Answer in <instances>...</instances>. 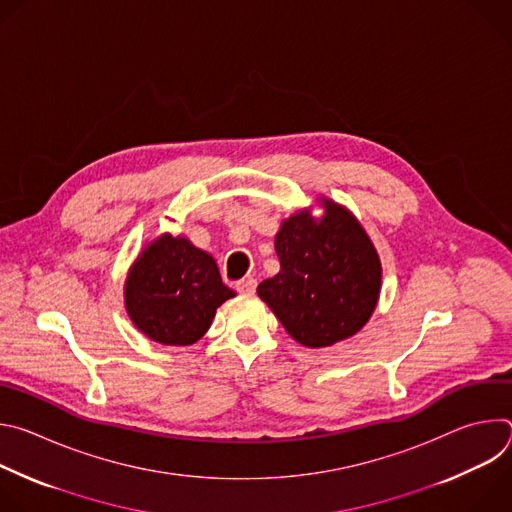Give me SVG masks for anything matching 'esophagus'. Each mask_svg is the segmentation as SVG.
Wrapping results in <instances>:
<instances>
[{
    "mask_svg": "<svg viewBox=\"0 0 512 512\" xmlns=\"http://www.w3.org/2000/svg\"><path fill=\"white\" fill-rule=\"evenodd\" d=\"M255 289H257V279H253V277H245V279L237 281V291H239V294L251 296V294H255Z\"/></svg>",
    "mask_w": 512,
    "mask_h": 512,
    "instance_id": "34e87169",
    "label": "esophagus"
}]
</instances>
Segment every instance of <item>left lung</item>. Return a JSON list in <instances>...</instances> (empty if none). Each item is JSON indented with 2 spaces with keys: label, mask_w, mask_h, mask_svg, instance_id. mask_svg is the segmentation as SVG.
<instances>
[{
  "label": "left lung",
  "mask_w": 512,
  "mask_h": 512,
  "mask_svg": "<svg viewBox=\"0 0 512 512\" xmlns=\"http://www.w3.org/2000/svg\"><path fill=\"white\" fill-rule=\"evenodd\" d=\"M324 216L300 210L275 235L279 273L261 281L259 298L287 334L310 348L354 336L381 294V261L356 218L330 198Z\"/></svg>",
  "instance_id": "8db88e82"
}]
</instances>
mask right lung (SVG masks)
Here are the masks:
<instances>
[{"instance_id":"1","label":"right lung","mask_w":512,"mask_h":512,"mask_svg":"<svg viewBox=\"0 0 512 512\" xmlns=\"http://www.w3.org/2000/svg\"><path fill=\"white\" fill-rule=\"evenodd\" d=\"M229 289L214 259L184 237L162 235L145 247L125 281V308L145 336L168 346L200 340Z\"/></svg>"}]
</instances>
